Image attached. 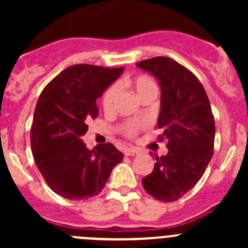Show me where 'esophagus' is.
I'll return each mask as SVG.
<instances>
[{
  "mask_svg": "<svg viewBox=\"0 0 248 248\" xmlns=\"http://www.w3.org/2000/svg\"><path fill=\"white\" fill-rule=\"evenodd\" d=\"M124 155H126V156H137V155H139V150L136 149V147L126 149L124 150Z\"/></svg>",
  "mask_w": 248,
  "mask_h": 248,
  "instance_id": "obj_1",
  "label": "esophagus"
}]
</instances>
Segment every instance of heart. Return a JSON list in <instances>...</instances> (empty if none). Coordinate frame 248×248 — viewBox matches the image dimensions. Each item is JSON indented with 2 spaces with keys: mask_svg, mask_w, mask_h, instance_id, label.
Listing matches in <instances>:
<instances>
[{
  "mask_svg": "<svg viewBox=\"0 0 248 248\" xmlns=\"http://www.w3.org/2000/svg\"><path fill=\"white\" fill-rule=\"evenodd\" d=\"M122 82H124L126 86L134 90V92H136L139 97L141 96V94H144L145 92L150 91V90L157 89L154 80L147 76H142V74L124 78ZM117 94H119V89H117L116 85H111V86H109L108 89L106 90V92H104L103 96H102V107H103L104 111L109 112L114 110ZM138 128L139 124H137V122H129V124H127L126 128H124V133L128 137H134L137 134V132H138Z\"/></svg>",
  "mask_w": 248,
  "mask_h": 248,
  "instance_id": "obj_1",
  "label": "heart"
}]
</instances>
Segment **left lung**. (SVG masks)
<instances>
[{"label": "left lung", "mask_w": 248, "mask_h": 248, "mask_svg": "<svg viewBox=\"0 0 248 248\" xmlns=\"http://www.w3.org/2000/svg\"><path fill=\"white\" fill-rule=\"evenodd\" d=\"M137 66L161 86L159 140L168 139V154L156 157L151 174L142 179L145 191L161 202H175L202 179L214 155L215 119L204 87L189 69L170 57L158 56Z\"/></svg>", "instance_id": "8db88e82"}]
</instances>
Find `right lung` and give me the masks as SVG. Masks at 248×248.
<instances>
[{
  "label": "right lung",
  "instance_id": "right-lung-1",
  "mask_svg": "<svg viewBox=\"0 0 248 248\" xmlns=\"http://www.w3.org/2000/svg\"><path fill=\"white\" fill-rule=\"evenodd\" d=\"M124 68L76 64L44 87L31 127V149L46 185L69 201L101 193L124 155L110 142L89 150L81 137L87 121L98 116L97 98Z\"/></svg>",
  "mask_w": 248,
  "mask_h": 248
}]
</instances>
